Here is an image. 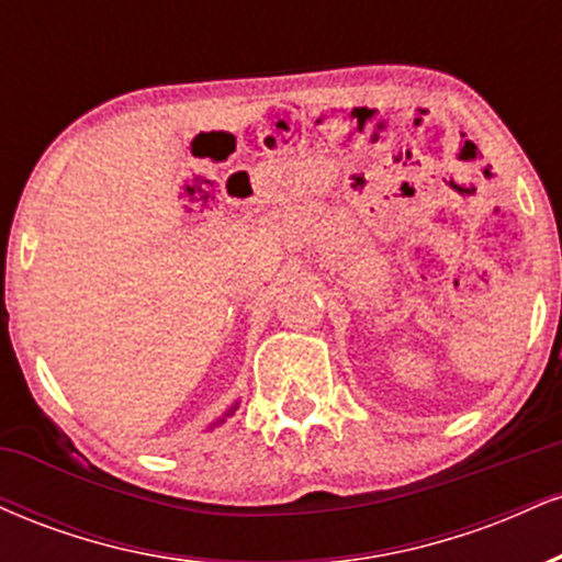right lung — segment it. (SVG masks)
Returning a JSON list of instances; mask_svg holds the SVG:
<instances>
[{
	"mask_svg": "<svg viewBox=\"0 0 562 562\" xmlns=\"http://www.w3.org/2000/svg\"><path fill=\"white\" fill-rule=\"evenodd\" d=\"M237 404H240V402H235V404H232V406H229V409H227V412H224V415H222V417H216V420H214V423H211V425H209V428H205V430H214V428H218V425H222L224 420H227V417H229V415H235Z\"/></svg>",
	"mask_w": 562,
	"mask_h": 562,
	"instance_id": "right-lung-1",
	"label": "right lung"
}]
</instances>
